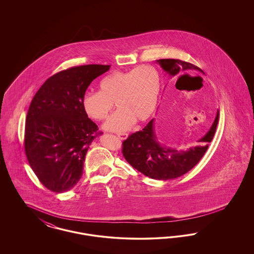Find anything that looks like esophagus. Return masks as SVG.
Returning <instances> with one entry per match:
<instances>
[{"instance_id": "1", "label": "esophagus", "mask_w": 254, "mask_h": 254, "mask_svg": "<svg viewBox=\"0 0 254 254\" xmlns=\"http://www.w3.org/2000/svg\"><path fill=\"white\" fill-rule=\"evenodd\" d=\"M117 136H118L119 139H121V140H126V139L127 138V133H120V134H118Z\"/></svg>"}]
</instances>
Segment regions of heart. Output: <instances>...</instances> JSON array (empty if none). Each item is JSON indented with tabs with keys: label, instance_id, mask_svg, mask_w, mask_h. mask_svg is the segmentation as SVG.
Returning a JSON list of instances; mask_svg holds the SVG:
<instances>
[{
	"label": "heart",
	"instance_id": "b5f03b06",
	"mask_svg": "<svg viewBox=\"0 0 254 254\" xmlns=\"http://www.w3.org/2000/svg\"><path fill=\"white\" fill-rule=\"evenodd\" d=\"M100 91H87L82 98L85 114L96 121L109 115L113 103L118 109L105 123L113 132L129 129L135 121L145 122L157 106L161 90L160 75L152 65H141L128 71H114L104 77Z\"/></svg>",
	"mask_w": 254,
	"mask_h": 254
}]
</instances>
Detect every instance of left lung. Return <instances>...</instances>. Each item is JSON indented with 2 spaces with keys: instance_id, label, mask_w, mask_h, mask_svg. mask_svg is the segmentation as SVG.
Returning <instances> with one entry per match:
<instances>
[{
  "instance_id": "obj_1",
  "label": "left lung",
  "mask_w": 254,
  "mask_h": 254,
  "mask_svg": "<svg viewBox=\"0 0 254 254\" xmlns=\"http://www.w3.org/2000/svg\"><path fill=\"white\" fill-rule=\"evenodd\" d=\"M157 64L170 77L181 71L196 70L204 73L190 63L175 59H161ZM219 110L208 131L199 140V145L187 150L162 145L154 127V118L145 127L128 136L123 143V155L134 169L155 180L178 178L195 167L204 156L216 131Z\"/></svg>"
}]
</instances>
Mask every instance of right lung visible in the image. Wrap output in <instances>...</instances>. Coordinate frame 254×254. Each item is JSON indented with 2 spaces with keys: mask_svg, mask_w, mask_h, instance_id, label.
I'll use <instances>...</instances> for the list:
<instances>
[{
  "mask_svg": "<svg viewBox=\"0 0 254 254\" xmlns=\"http://www.w3.org/2000/svg\"><path fill=\"white\" fill-rule=\"evenodd\" d=\"M109 68L86 64L56 73L32 99L25 122V154L38 179L53 192L71 190L83 175L86 152L99 133L82 108V98Z\"/></svg>",
  "mask_w": 254,
  "mask_h": 254,
  "instance_id": "right-lung-1",
  "label": "right lung"
}]
</instances>
